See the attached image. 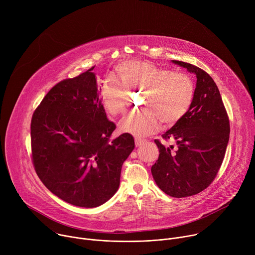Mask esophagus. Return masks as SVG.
<instances>
[{"instance_id":"1","label":"esophagus","mask_w":255,"mask_h":255,"mask_svg":"<svg viewBox=\"0 0 255 255\" xmlns=\"http://www.w3.org/2000/svg\"><path fill=\"white\" fill-rule=\"evenodd\" d=\"M143 144H144V140H143V139L135 138V145H136V147H140V146H142Z\"/></svg>"}]
</instances>
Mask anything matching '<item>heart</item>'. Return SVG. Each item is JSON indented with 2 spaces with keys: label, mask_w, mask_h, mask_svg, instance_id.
Returning <instances> with one entry per match:
<instances>
[{
  "label": "heart",
  "mask_w": 255,
  "mask_h": 255,
  "mask_svg": "<svg viewBox=\"0 0 255 255\" xmlns=\"http://www.w3.org/2000/svg\"><path fill=\"white\" fill-rule=\"evenodd\" d=\"M119 81L108 79L100 90L101 104L112 117L127 111L129 93H143L144 111L129 114L120 129L136 137L158 130L160 121L170 127L183 119L193 105L196 88L193 79L181 71H172L149 61L129 59L116 66Z\"/></svg>",
  "instance_id": "obj_1"
}]
</instances>
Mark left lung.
<instances>
[{
	"mask_svg": "<svg viewBox=\"0 0 255 255\" xmlns=\"http://www.w3.org/2000/svg\"><path fill=\"white\" fill-rule=\"evenodd\" d=\"M173 62L196 74V94L188 114L162 135L175 145L167 147L154 140L159 156L151 172L162 192L185 198L201 193L215 179L225 156L230 123L219 89L209 74L188 62Z\"/></svg>",
	"mask_w": 255,
	"mask_h": 255,
	"instance_id": "8db88e82",
	"label": "left lung"
}]
</instances>
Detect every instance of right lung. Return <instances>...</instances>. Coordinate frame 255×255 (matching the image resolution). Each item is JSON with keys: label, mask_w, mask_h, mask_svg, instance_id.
Instances as JSON below:
<instances>
[{"label": "right lung", "mask_w": 255, "mask_h": 255, "mask_svg": "<svg viewBox=\"0 0 255 255\" xmlns=\"http://www.w3.org/2000/svg\"><path fill=\"white\" fill-rule=\"evenodd\" d=\"M91 67L57 83L35 109L31 120L34 169L55 196L78 207L94 208L117 192L123 162L135 147L107 119Z\"/></svg>", "instance_id": "add662e5"}]
</instances>
